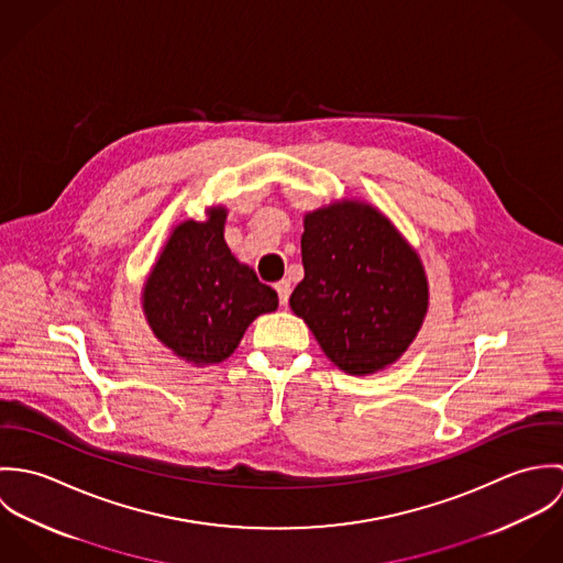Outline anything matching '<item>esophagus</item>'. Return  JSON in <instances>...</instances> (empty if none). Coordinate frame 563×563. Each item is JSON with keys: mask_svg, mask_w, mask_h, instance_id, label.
<instances>
[{"mask_svg": "<svg viewBox=\"0 0 563 563\" xmlns=\"http://www.w3.org/2000/svg\"><path fill=\"white\" fill-rule=\"evenodd\" d=\"M275 290L279 295V303L286 308L288 306V299H290V282L288 279H282L279 284H275Z\"/></svg>", "mask_w": 563, "mask_h": 563, "instance_id": "obj_1", "label": "esophagus"}]
</instances>
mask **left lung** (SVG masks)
<instances>
[{"mask_svg":"<svg viewBox=\"0 0 563 563\" xmlns=\"http://www.w3.org/2000/svg\"><path fill=\"white\" fill-rule=\"evenodd\" d=\"M301 257L290 308L322 353L355 377L393 366L429 310L418 251L373 203L338 199L306 212Z\"/></svg>","mask_w":563,"mask_h":563,"instance_id":"1","label":"left lung"}]
</instances>
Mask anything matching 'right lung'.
Listing matches in <instances>:
<instances>
[{
    "label": "right lung",
    "mask_w": 563,
    "mask_h": 563,
    "mask_svg": "<svg viewBox=\"0 0 563 563\" xmlns=\"http://www.w3.org/2000/svg\"><path fill=\"white\" fill-rule=\"evenodd\" d=\"M225 221L228 208L210 206L203 221L177 223L141 292L154 335L192 366L228 360L246 327L279 306L277 292L230 251Z\"/></svg>",
    "instance_id": "obj_1"
}]
</instances>
